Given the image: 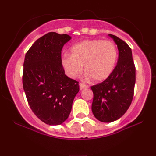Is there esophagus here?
I'll use <instances>...</instances> for the list:
<instances>
[{"label": "esophagus", "mask_w": 156, "mask_h": 156, "mask_svg": "<svg viewBox=\"0 0 156 156\" xmlns=\"http://www.w3.org/2000/svg\"><path fill=\"white\" fill-rule=\"evenodd\" d=\"M79 87H80V90H82V89H87V88H88V87H89L88 86L86 85V84H83V83H80Z\"/></svg>", "instance_id": "obj_1"}]
</instances>
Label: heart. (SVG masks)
<instances>
[{
    "mask_svg": "<svg viewBox=\"0 0 156 156\" xmlns=\"http://www.w3.org/2000/svg\"><path fill=\"white\" fill-rule=\"evenodd\" d=\"M117 58V48L112 41L89 39L73 45L70 55H63L62 64L69 78L79 76L84 64L87 78L92 77L95 81H101L113 73Z\"/></svg>",
    "mask_w": 156,
    "mask_h": 156,
    "instance_id": "b5f03b06",
    "label": "heart"
}]
</instances>
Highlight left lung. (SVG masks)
<instances>
[{
	"instance_id": "left-lung-1",
	"label": "left lung",
	"mask_w": 156,
	"mask_h": 156,
	"mask_svg": "<svg viewBox=\"0 0 156 156\" xmlns=\"http://www.w3.org/2000/svg\"><path fill=\"white\" fill-rule=\"evenodd\" d=\"M108 35L117 44V64L108 78L91 87L94 94L92 113L103 122L117 120L127 112L133 100L136 82L131 48L117 36Z\"/></svg>"
}]
</instances>
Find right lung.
Wrapping results in <instances>:
<instances>
[{"mask_svg":"<svg viewBox=\"0 0 156 156\" xmlns=\"http://www.w3.org/2000/svg\"><path fill=\"white\" fill-rule=\"evenodd\" d=\"M67 34L49 32L39 38L27 51L23 64V85L32 112L50 125L63 123L79 92L76 80L65 75L62 50L70 40Z\"/></svg>","mask_w":156,"mask_h":156,"instance_id":"1","label":"right lung"}]
</instances>
